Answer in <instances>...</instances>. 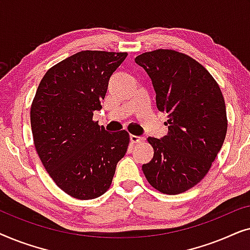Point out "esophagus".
Listing matches in <instances>:
<instances>
[{
  "mask_svg": "<svg viewBox=\"0 0 250 250\" xmlns=\"http://www.w3.org/2000/svg\"><path fill=\"white\" fill-rule=\"evenodd\" d=\"M129 140L132 143H141L146 140L145 136H136V135H129Z\"/></svg>",
  "mask_w": 250,
  "mask_h": 250,
  "instance_id": "1",
  "label": "esophagus"
}]
</instances>
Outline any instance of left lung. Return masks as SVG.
<instances>
[{
    "label": "left lung",
    "instance_id": "1",
    "mask_svg": "<svg viewBox=\"0 0 250 250\" xmlns=\"http://www.w3.org/2000/svg\"><path fill=\"white\" fill-rule=\"evenodd\" d=\"M135 62L151 80L157 108L168 114L167 135L148 138L153 157L142 170L160 192L182 193L204 179L223 146L224 98L211 75L187 54L159 49Z\"/></svg>",
    "mask_w": 250,
    "mask_h": 250
}]
</instances>
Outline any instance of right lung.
<instances>
[{
    "instance_id": "add662e5",
    "label": "right lung",
    "mask_w": 250,
    "mask_h": 250,
    "mask_svg": "<svg viewBox=\"0 0 250 250\" xmlns=\"http://www.w3.org/2000/svg\"><path fill=\"white\" fill-rule=\"evenodd\" d=\"M126 57L81 51L50 68L37 87L30 108L36 151L57 186L77 199L104 194L127 151L125 129L109 133L92 121L102 108L109 78Z\"/></svg>"
}]
</instances>
